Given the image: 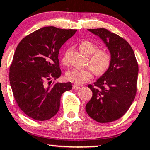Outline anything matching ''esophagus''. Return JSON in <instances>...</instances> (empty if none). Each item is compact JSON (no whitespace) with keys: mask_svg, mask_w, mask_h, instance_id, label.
Segmentation results:
<instances>
[{"mask_svg":"<svg viewBox=\"0 0 150 150\" xmlns=\"http://www.w3.org/2000/svg\"><path fill=\"white\" fill-rule=\"evenodd\" d=\"M72 88H73L74 90H79V89L80 88V86H79V85H74L73 86H72Z\"/></svg>","mask_w":150,"mask_h":150,"instance_id":"1","label":"esophagus"}]
</instances>
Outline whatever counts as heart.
Returning a JSON list of instances; mask_svg holds the SVG:
<instances>
[{
	"mask_svg": "<svg viewBox=\"0 0 150 150\" xmlns=\"http://www.w3.org/2000/svg\"><path fill=\"white\" fill-rule=\"evenodd\" d=\"M80 51L85 55H91L90 65L98 75L103 74L108 70L112 61V55L107 50H98V46L90 41H83L79 45ZM66 57L64 56L62 62L66 63ZM92 69H73L67 72L66 78L72 83L82 85L90 81L93 78Z\"/></svg>",
	"mask_w": 150,
	"mask_h": 150,
	"instance_id": "b5f03b06",
	"label": "heart"
}]
</instances>
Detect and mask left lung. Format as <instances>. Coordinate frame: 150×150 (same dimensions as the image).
<instances>
[{"mask_svg": "<svg viewBox=\"0 0 150 150\" xmlns=\"http://www.w3.org/2000/svg\"><path fill=\"white\" fill-rule=\"evenodd\" d=\"M88 30L103 40L109 49L112 61L108 70L94 85H88L93 97L85 110L98 122H111L125 114L134 101L138 64L134 51L124 38L105 28Z\"/></svg>", "mask_w": 150, "mask_h": 150, "instance_id": "8db88e82", "label": "left lung"}]
</instances>
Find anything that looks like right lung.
I'll return each mask as SVG.
<instances>
[{"instance_id":"1","label":"right lung","mask_w":150,"mask_h":150,"mask_svg":"<svg viewBox=\"0 0 150 150\" xmlns=\"http://www.w3.org/2000/svg\"><path fill=\"white\" fill-rule=\"evenodd\" d=\"M77 30L44 27L25 36L16 47L9 80L20 109L32 119L47 120L60 108V98L72 83H52L61 75L58 54Z\"/></svg>"}]
</instances>
